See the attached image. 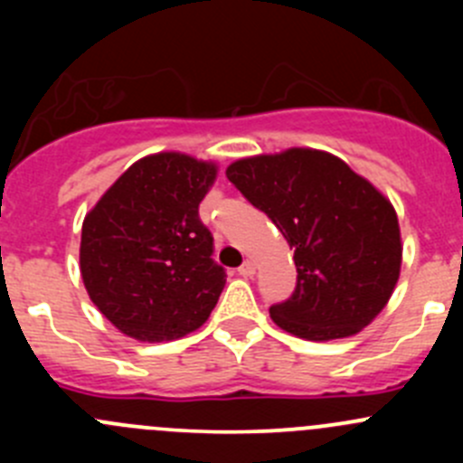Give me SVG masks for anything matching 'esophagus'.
Returning a JSON list of instances; mask_svg holds the SVG:
<instances>
[{"label": "esophagus", "mask_w": 463, "mask_h": 463, "mask_svg": "<svg viewBox=\"0 0 463 463\" xmlns=\"http://www.w3.org/2000/svg\"><path fill=\"white\" fill-rule=\"evenodd\" d=\"M240 275H241V278H253V275H255V264H253V261H244V264H241L240 266Z\"/></svg>", "instance_id": "obj_1"}]
</instances>
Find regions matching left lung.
<instances>
[{"label":"left lung","instance_id":"obj_1","mask_svg":"<svg viewBox=\"0 0 463 463\" xmlns=\"http://www.w3.org/2000/svg\"><path fill=\"white\" fill-rule=\"evenodd\" d=\"M226 176L296 250V291L270 307L279 329L314 343L349 338L385 309L403 244L394 205L372 181L314 147L237 158Z\"/></svg>","mask_w":463,"mask_h":463}]
</instances>
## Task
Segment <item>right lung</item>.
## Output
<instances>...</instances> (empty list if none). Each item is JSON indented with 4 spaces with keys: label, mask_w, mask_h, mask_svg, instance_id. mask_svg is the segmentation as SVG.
Listing matches in <instances>:
<instances>
[{
    "label": "right lung",
    "mask_w": 463,
    "mask_h": 463,
    "mask_svg": "<svg viewBox=\"0 0 463 463\" xmlns=\"http://www.w3.org/2000/svg\"><path fill=\"white\" fill-rule=\"evenodd\" d=\"M219 165L156 152L128 167L85 214L80 275L93 305L141 343L193 334L217 305L226 273L199 203Z\"/></svg>",
    "instance_id": "right-lung-1"
}]
</instances>
